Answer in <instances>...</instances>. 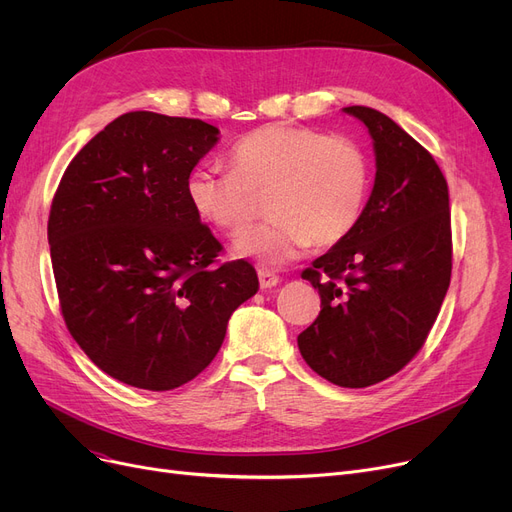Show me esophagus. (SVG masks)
Masks as SVG:
<instances>
[{
  "label": "esophagus",
  "instance_id": "34e87169",
  "mask_svg": "<svg viewBox=\"0 0 512 512\" xmlns=\"http://www.w3.org/2000/svg\"><path fill=\"white\" fill-rule=\"evenodd\" d=\"M257 274H259V286H261L263 290H265V288H272V286H276V284L280 282V276L274 274V272H270V270H259Z\"/></svg>",
  "mask_w": 512,
  "mask_h": 512
}]
</instances>
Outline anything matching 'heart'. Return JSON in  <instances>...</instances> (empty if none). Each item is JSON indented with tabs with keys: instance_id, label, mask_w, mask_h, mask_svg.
Here are the masks:
<instances>
[{
	"instance_id": "heart-1",
	"label": "heart",
	"mask_w": 512,
	"mask_h": 512,
	"mask_svg": "<svg viewBox=\"0 0 512 512\" xmlns=\"http://www.w3.org/2000/svg\"><path fill=\"white\" fill-rule=\"evenodd\" d=\"M234 170L199 164L186 176L195 213L220 230L247 226L270 193L272 220L240 232L232 249L261 265H284L313 242L330 247L351 232L369 191V159L348 137L309 126L267 124L242 137L230 153Z\"/></svg>"
}]
</instances>
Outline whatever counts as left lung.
<instances>
[{
  "label": "left lung",
  "mask_w": 512,
  "mask_h": 512,
  "mask_svg": "<svg viewBox=\"0 0 512 512\" xmlns=\"http://www.w3.org/2000/svg\"><path fill=\"white\" fill-rule=\"evenodd\" d=\"M373 139L375 182L357 226L303 278L321 311L299 334L307 365L342 388L398 373L440 313L452 272L448 184L436 159L386 114L344 107Z\"/></svg>",
  "instance_id": "8db88e82"
}]
</instances>
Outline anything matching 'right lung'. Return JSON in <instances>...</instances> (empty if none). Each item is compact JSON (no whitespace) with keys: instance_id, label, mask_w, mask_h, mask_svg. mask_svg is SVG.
<instances>
[{"instance_id":"add662e5","label":"right lung","mask_w":512,"mask_h":512,"mask_svg":"<svg viewBox=\"0 0 512 512\" xmlns=\"http://www.w3.org/2000/svg\"><path fill=\"white\" fill-rule=\"evenodd\" d=\"M195 118L128 112L76 153L51 201L47 238L66 328L114 380L164 392L213 361L228 319L259 288L245 259L186 197L218 143Z\"/></svg>"}]
</instances>
